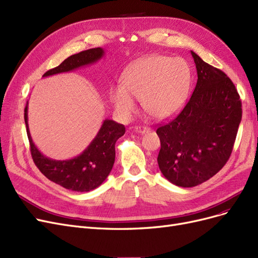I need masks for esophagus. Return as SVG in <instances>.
<instances>
[{
    "instance_id": "34e87169",
    "label": "esophagus",
    "mask_w": 258,
    "mask_h": 258,
    "mask_svg": "<svg viewBox=\"0 0 258 258\" xmlns=\"http://www.w3.org/2000/svg\"><path fill=\"white\" fill-rule=\"evenodd\" d=\"M150 130H151L150 128L145 127V126H137V127H135V131L138 132V134H141V135L146 134V132H148Z\"/></svg>"
}]
</instances>
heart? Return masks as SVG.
I'll return each mask as SVG.
<instances>
[{
    "instance_id": "b5f03b06",
    "label": "heart",
    "mask_w": 258,
    "mask_h": 258,
    "mask_svg": "<svg viewBox=\"0 0 258 258\" xmlns=\"http://www.w3.org/2000/svg\"><path fill=\"white\" fill-rule=\"evenodd\" d=\"M191 82L190 68L182 58L155 54L136 61L122 76V84L111 88L112 102L123 117L136 111L141 100L144 111L162 119L176 113L188 95Z\"/></svg>"
}]
</instances>
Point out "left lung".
Instances as JSON below:
<instances>
[{"mask_svg":"<svg viewBox=\"0 0 258 258\" xmlns=\"http://www.w3.org/2000/svg\"><path fill=\"white\" fill-rule=\"evenodd\" d=\"M198 80L174 119L157 129L158 166L169 182L194 187L215 175L230 157L241 122V100L229 77L194 51Z\"/></svg>","mask_w":258,"mask_h":258,"instance_id":"8db88e82","label":"left lung"}]
</instances>
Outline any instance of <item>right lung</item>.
I'll return each instance as SVG.
<instances>
[{"mask_svg": "<svg viewBox=\"0 0 258 258\" xmlns=\"http://www.w3.org/2000/svg\"><path fill=\"white\" fill-rule=\"evenodd\" d=\"M104 49L98 47L84 50L67 58L60 66L46 72L43 77L72 72L76 69L96 63L104 56ZM25 122L36 167L53 183L73 191H90L102 184L110 174L115 161V143L124 135L123 124L112 119L102 122L97 136L83 153L74 158L56 160L43 155L31 138L28 123V102L25 108Z\"/></svg>", "mask_w": 258, "mask_h": 258, "instance_id": "obj_1", "label": "right lung"}]
</instances>
